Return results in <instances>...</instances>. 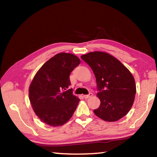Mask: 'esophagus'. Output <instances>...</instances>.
<instances>
[{
  "label": "esophagus",
  "instance_id": "1",
  "mask_svg": "<svg viewBox=\"0 0 157 157\" xmlns=\"http://www.w3.org/2000/svg\"><path fill=\"white\" fill-rule=\"evenodd\" d=\"M93 96V94H91V93H90V94L89 95H84V98H86V99H87V98H89Z\"/></svg>",
  "mask_w": 157,
  "mask_h": 157
}]
</instances>
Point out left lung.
I'll return each instance as SVG.
<instances>
[{
    "instance_id": "1",
    "label": "left lung",
    "mask_w": 157,
    "mask_h": 157,
    "mask_svg": "<svg viewBox=\"0 0 157 157\" xmlns=\"http://www.w3.org/2000/svg\"><path fill=\"white\" fill-rule=\"evenodd\" d=\"M81 58L96 79L100 105L94 113L103 121L115 122L126 116L134 103L136 88L134 76L120 61L105 52L94 51Z\"/></svg>"
}]
</instances>
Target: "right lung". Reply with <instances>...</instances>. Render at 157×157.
I'll return each mask as SVG.
<instances>
[{
	"label": "right lung",
	"mask_w": 157,
	"mask_h": 157,
	"mask_svg": "<svg viewBox=\"0 0 157 157\" xmlns=\"http://www.w3.org/2000/svg\"><path fill=\"white\" fill-rule=\"evenodd\" d=\"M80 63L71 53L55 55L39 69L29 87V99L34 112L46 124L59 127L70 120L79 99L66 90L71 85L69 75Z\"/></svg>",
	"instance_id": "1"
}]
</instances>
